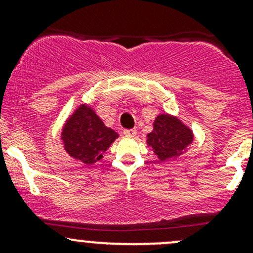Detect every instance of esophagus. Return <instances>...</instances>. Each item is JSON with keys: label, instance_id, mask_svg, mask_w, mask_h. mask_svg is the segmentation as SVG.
<instances>
[{"label": "esophagus", "instance_id": "esophagus-1", "mask_svg": "<svg viewBox=\"0 0 253 253\" xmlns=\"http://www.w3.org/2000/svg\"><path fill=\"white\" fill-rule=\"evenodd\" d=\"M124 133L128 137H133V136H136L137 131H136V128H126L124 131Z\"/></svg>", "mask_w": 253, "mask_h": 253}]
</instances>
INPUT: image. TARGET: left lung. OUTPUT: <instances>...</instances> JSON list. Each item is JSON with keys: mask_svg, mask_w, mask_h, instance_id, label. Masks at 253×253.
<instances>
[{"mask_svg": "<svg viewBox=\"0 0 253 253\" xmlns=\"http://www.w3.org/2000/svg\"><path fill=\"white\" fill-rule=\"evenodd\" d=\"M192 132L170 115H160L154 121V129L148 134V144L160 160H168L182 154L192 142Z\"/></svg>", "mask_w": 253, "mask_h": 253, "instance_id": "obj_1", "label": "left lung"}]
</instances>
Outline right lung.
<instances>
[{
    "label": "right lung",
    "instance_id": "obj_1",
    "mask_svg": "<svg viewBox=\"0 0 253 253\" xmlns=\"http://www.w3.org/2000/svg\"><path fill=\"white\" fill-rule=\"evenodd\" d=\"M119 137L108 128L98 115L82 105L66 124L62 141L70 155L84 164H93L103 158V153Z\"/></svg>",
    "mask_w": 253,
    "mask_h": 253
}]
</instances>
